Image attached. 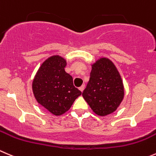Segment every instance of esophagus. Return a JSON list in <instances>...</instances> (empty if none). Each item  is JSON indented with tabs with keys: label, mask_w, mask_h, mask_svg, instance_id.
<instances>
[{
	"label": "esophagus",
	"mask_w": 156,
	"mask_h": 156,
	"mask_svg": "<svg viewBox=\"0 0 156 156\" xmlns=\"http://www.w3.org/2000/svg\"><path fill=\"white\" fill-rule=\"evenodd\" d=\"M84 87H85V85H84V84H82V85L81 86V87H79V90H81V92H83V90H84Z\"/></svg>",
	"instance_id": "34e87169"
}]
</instances>
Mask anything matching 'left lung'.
<instances>
[{"label":"left lung","instance_id":"left-lung-1","mask_svg":"<svg viewBox=\"0 0 156 156\" xmlns=\"http://www.w3.org/2000/svg\"><path fill=\"white\" fill-rule=\"evenodd\" d=\"M82 96L92 110L101 116L112 113L120 106L124 88L120 73L110 59L101 58L92 65Z\"/></svg>","mask_w":156,"mask_h":156}]
</instances>
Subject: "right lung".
<instances>
[{"label":"right lung","mask_w":156,"mask_h":156,"mask_svg":"<svg viewBox=\"0 0 156 156\" xmlns=\"http://www.w3.org/2000/svg\"><path fill=\"white\" fill-rule=\"evenodd\" d=\"M66 61L59 55L49 57L42 64L33 81V92L37 102L55 116L70 109L81 94L66 72Z\"/></svg>","instance_id":"add662e5"}]
</instances>
